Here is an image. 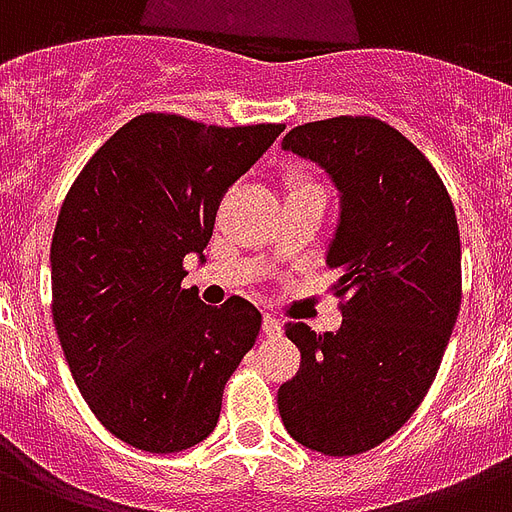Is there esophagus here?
Instances as JSON below:
<instances>
[{"mask_svg":"<svg viewBox=\"0 0 512 512\" xmlns=\"http://www.w3.org/2000/svg\"><path fill=\"white\" fill-rule=\"evenodd\" d=\"M261 330H264V335H269V338H277V335L282 333V325L277 317H272V314H264V320H261Z\"/></svg>","mask_w":512,"mask_h":512,"instance_id":"1","label":"esophagus"}]
</instances>
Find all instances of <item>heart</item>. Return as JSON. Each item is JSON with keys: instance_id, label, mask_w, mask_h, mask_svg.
<instances>
[{"instance_id": "obj_1", "label": "heart", "mask_w": 512, "mask_h": 512, "mask_svg": "<svg viewBox=\"0 0 512 512\" xmlns=\"http://www.w3.org/2000/svg\"><path fill=\"white\" fill-rule=\"evenodd\" d=\"M288 185H290V192H296V190H309V187H314L312 182H309V179L298 177V174H296V177H290Z\"/></svg>"}]
</instances>
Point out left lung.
Returning a JSON list of instances; mask_svg holds the SVG:
<instances>
[{
    "label": "left lung",
    "mask_w": 512,
    "mask_h": 512,
    "mask_svg": "<svg viewBox=\"0 0 512 512\" xmlns=\"http://www.w3.org/2000/svg\"><path fill=\"white\" fill-rule=\"evenodd\" d=\"M282 150L317 163L338 190L325 248L346 296L335 333L290 322L301 370L277 391L285 431L327 457L394 436L428 394L460 312V230L436 169L378 118L296 126Z\"/></svg>",
    "instance_id": "1"
}]
</instances>
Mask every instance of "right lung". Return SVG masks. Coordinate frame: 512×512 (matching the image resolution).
<instances>
[{"label":"right lung","mask_w":512,"mask_h":512,"mask_svg":"<svg viewBox=\"0 0 512 512\" xmlns=\"http://www.w3.org/2000/svg\"><path fill=\"white\" fill-rule=\"evenodd\" d=\"M282 124L203 126L166 113L124 124L65 195L52 235V317L84 402L116 439L155 455L206 439L224 383L253 349L259 309L182 288L224 190Z\"/></svg>","instance_id":"obj_1"}]
</instances>
